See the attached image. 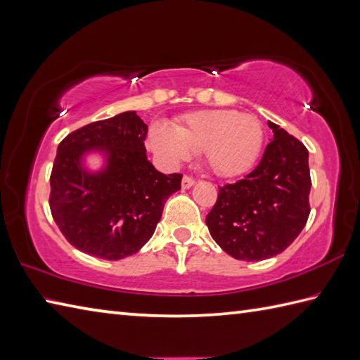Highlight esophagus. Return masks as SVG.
I'll return each mask as SVG.
<instances>
[{
    "label": "esophagus",
    "instance_id": "1",
    "mask_svg": "<svg viewBox=\"0 0 360 360\" xmlns=\"http://www.w3.org/2000/svg\"><path fill=\"white\" fill-rule=\"evenodd\" d=\"M192 186H195V179L192 176H184L182 178V188H190Z\"/></svg>",
    "mask_w": 360,
    "mask_h": 360
}]
</instances>
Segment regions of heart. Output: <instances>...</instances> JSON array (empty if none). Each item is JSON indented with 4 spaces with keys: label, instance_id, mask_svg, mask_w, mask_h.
<instances>
[{
    "label": "heart",
    "instance_id": "obj_1",
    "mask_svg": "<svg viewBox=\"0 0 360 360\" xmlns=\"http://www.w3.org/2000/svg\"><path fill=\"white\" fill-rule=\"evenodd\" d=\"M151 147L173 162L205 155L213 173L224 178L248 172L263 147L264 131L255 116L231 110H204L186 114L170 128L151 129Z\"/></svg>",
    "mask_w": 360,
    "mask_h": 360
}]
</instances>
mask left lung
Here are the masks:
<instances>
[{"instance_id":"left-lung-1","label":"left lung","mask_w":360,"mask_h":360,"mask_svg":"<svg viewBox=\"0 0 360 360\" xmlns=\"http://www.w3.org/2000/svg\"><path fill=\"white\" fill-rule=\"evenodd\" d=\"M274 139L259 164L243 179L219 187L205 217L212 238L229 255L262 262L281 254L309 217L308 150L274 122Z\"/></svg>"}]
</instances>
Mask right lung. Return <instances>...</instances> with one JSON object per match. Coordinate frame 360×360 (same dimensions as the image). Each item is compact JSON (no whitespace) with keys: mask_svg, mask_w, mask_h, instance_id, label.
<instances>
[{"mask_svg":"<svg viewBox=\"0 0 360 360\" xmlns=\"http://www.w3.org/2000/svg\"><path fill=\"white\" fill-rule=\"evenodd\" d=\"M148 128L136 111L97 120L60 142L51 173L49 207L68 243L103 259L136 254L162 217L164 204L181 190V173L164 174L147 159ZM107 155V167L88 174L86 150Z\"/></svg>","mask_w":360,"mask_h":360,"instance_id":"1","label":"right lung"}]
</instances>
